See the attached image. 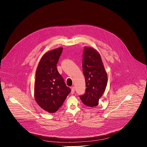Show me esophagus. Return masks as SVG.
<instances>
[{
    "label": "esophagus",
    "mask_w": 147,
    "mask_h": 147,
    "mask_svg": "<svg viewBox=\"0 0 147 147\" xmlns=\"http://www.w3.org/2000/svg\"><path fill=\"white\" fill-rule=\"evenodd\" d=\"M75 90V88L74 86H72V87H71V93L72 94H73L74 93Z\"/></svg>",
    "instance_id": "esophagus-1"
}]
</instances>
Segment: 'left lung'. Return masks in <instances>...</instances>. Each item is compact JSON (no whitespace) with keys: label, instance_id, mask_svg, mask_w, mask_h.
<instances>
[{"label":"left lung","instance_id":"obj_1","mask_svg":"<svg viewBox=\"0 0 147 147\" xmlns=\"http://www.w3.org/2000/svg\"><path fill=\"white\" fill-rule=\"evenodd\" d=\"M84 49L82 65L86 88L80 98L84 105L96 107L105 92L107 75L100 54L91 47Z\"/></svg>","mask_w":147,"mask_h":147}]
</instances>
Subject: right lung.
Listing matches in <instances>:
<instances>
[{
    "mask_svg": "<svg viewBox=\"0 0 147 147\" xmlns=\"http://www.w3.org/2000/svg\"><path fill=\"white\" fill-rule=\"evenodd\" d=\"M62 50L63 48L59 47L45 54L36 72L35 100L50 113L56 112L71 92V89L66 86L57 68Z\"/></svg>",
    "mask_w": 147,
    "mask_h": 147,
    "instance_id": "add662e5",
    "label": "right lung"
}]
</instances>
